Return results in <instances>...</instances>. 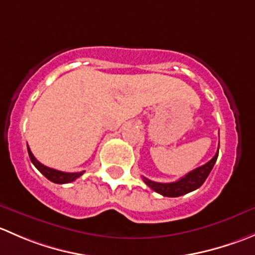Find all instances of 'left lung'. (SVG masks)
Returning <instances> with one entry per match:
<instances>
[{
  "mask_svg": "<svg viewBox=\"0 0 255 255\" xmlns=\"http://www.w3.org/2000/svg\"><path fill=\"white\" fill-rule=\"evenodd\" d=\"M218 148H220V145H218ZM217 156L218 150L217 153L215 154V156H213L208 163H206L202 166H199V168H196L195 170L190 171L189 174H186V175L181 177V179H179L177 181L163 184V182H155L146 179V177H143L144 182H145L151 190H154L155 192H158V194L166 197H177L181 196V195L189 194V192L199 189V187L204 184L205 180L207 179L208 174L212 170L216 160H217Z\"/></svg>",
  "mask_w": 255,
  "mask_h": 255,
  "instance_id": "1",
  "label": "left lung"
}]
</instances>
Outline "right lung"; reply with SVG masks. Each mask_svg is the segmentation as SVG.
<instances>
[{"label": "right lung", "instance_id": "obj_1", "mask_svg": "<svg viewBox=\"0 0 255 255\" xmlns=\"http://www.w3.org/2000/svg\"><path fill=\"white\" fill-rule=\"evenodd\" d=\"M28 154H29L30 161L33 163V165H34L43 175L47 177L48 180H50L51 182H55V184H68V182L74 181V180H76L85 173V171H80V173H64V171H59L55 170V169L48 168V166L43 165L42 163H39V161L34 158V155H33L32 151H30L29 146H28Z\"/></svg>", "mask_w": 255, "mask_h": 255}]
</instances>
